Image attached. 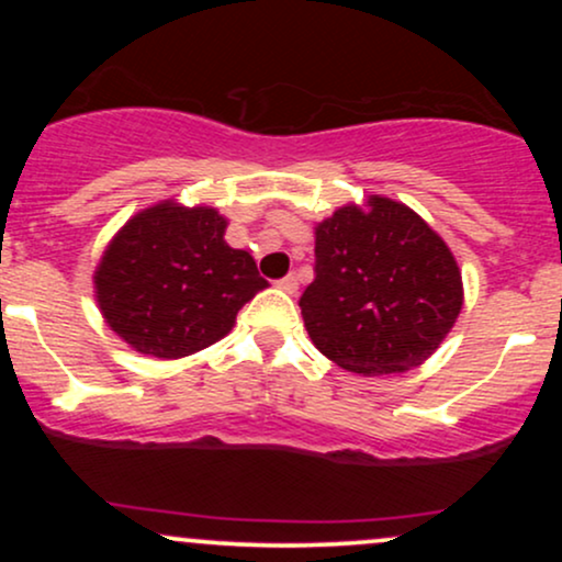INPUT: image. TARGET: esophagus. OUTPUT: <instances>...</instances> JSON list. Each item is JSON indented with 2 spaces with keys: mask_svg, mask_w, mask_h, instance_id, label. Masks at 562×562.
Returning <instances> with one entry per match:
<instances>
[{
  "mask_svg": "<svg viewBox=\"0 0 562 562\" xmlns=\"http://www.w3.org/2000/svg\"><path fill=\"white\" fill-rule=\"evenodd\" d=\"M277 288L285 290V293H295V290H299V277L295 274L282 277V280H277Z\"/></svg>",
  "mask_w": 562,
  "mask_h": 562,
  "instance_id": "esophagus-1",
  "label": "esophagus"
}]
</instances>
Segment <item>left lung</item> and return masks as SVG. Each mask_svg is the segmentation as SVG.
Here are the masks:
<instances>
[{"mask_svg":"<svg viewBox=\"0 0 562 562\" xmlns=\"http://www.w3.org/2000/svg\"><path fill=\"white\" fill-rule=\"evenodd\" d=\"M314 282L299 306L308 338L359 375L420 367L462 308L449 245L404 203L370 195L314 229Z\"/></svg>","mask_w":562,"mask_h":562,"instance_id":"1","label":"left lung"}]
</instances>
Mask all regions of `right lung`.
Listing matches in <instances>:
<instances>
[{"label":"right lung","mask_w":562,"mask_h":562,"mask_svg":"<svg viewBox=\"0 0 562 562\" xmlns=\"http://www.w3.org/2000/svg\"><path fill=\"white\" fill-rule=\"evenodd\" d=\"M224 229L227 218L216 209L171 200L128 218L94 272L111 330L158 359L222 340L237 312L269 285L248 250L229 248Z\"/></svg>","instance_id":"right-lung-1"}]
</instances>
